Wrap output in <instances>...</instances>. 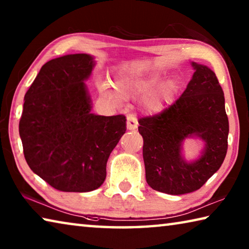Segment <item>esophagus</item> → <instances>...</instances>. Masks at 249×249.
I'll list each match as a JSON object with an SVG mask.
<instances>
[{
	"mask_svg": "<svg viewBox=\"0 0 249 249\" xmlns=\"http://www.w3.org/2000/svg\"><path fill=\"white\" fill-rule=\"evenodd\" d=\"M126 126H127V129L129 130L136 129L138 126V121L136 119V116L133 114H129L127 116V121H126Z\"/></svg>",
	"mask_w": 249,
	"mask_h": 249,
	"instance_id": "1",
	"label": "esophagus"
}]
</instances>
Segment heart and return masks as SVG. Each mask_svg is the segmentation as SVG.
I'll return each mask as SVG.
<instances>
[{"label": "heart", "instance_id": "1", "mask_svg": "<svg viewBox=\"0 0 249 249\" xmlns=\"http://www.w3.org/2000/svg\"><path fill=\"white\" fill-rule=\"evenodd\" d=\"M159 79L156 77L148 78H122L117 80L115 83L116 90L124 98H142L147 95L144 101V105L146 109L150 113H158L165 107L166 103L169 101L171 96V88L169 86H165L154 90L157 86ZM101 91L107 96L113 102L119 103L120 98L109 90L107 83L101 84Z\"/></svg>", "mask_w": 249, "mask_h": 249}]
</instances>
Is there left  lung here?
Returning <instances> with one entry per match:
<instances>
[{
	"label": "left lung",
	"instance_id": "1",
	"mask_svg": "<svg viewBox=\"0 0 249 249\" xmlns=\"http://www.w3.org/2000/svg\"><path fill=\"white\" fill-rule=\"evenodd\" d=\"M192 66L196 71L182 95L158 114L138 121L147 183L174 196L199 190L220 169L227 151L229 119L222 87L208 67ZM193 134L206 147L199 160L187 163L180 144Z\"/></svg>",
	"mask_w": 249,
	"mask_h": 249
}]
</instances>
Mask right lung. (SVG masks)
<instances>
[{"label": "right lung", "mask_w": 249, "mask_h": 249, "mask_svg": "<svg viewBox=\"0 0 249 249\" xmlns=\"http://www.w3.org/2000/svg\"><path fill=\"white\" fill-rule=\"evenodd\" d=\"M94 67L87 53L67 54L41 67L24 98L19 136L29 168L53 188L88 192L107 177L109 154L125 134L124 115L91 113L83 81Z\"/></svg>", "instance_id": "obj_1"}]
</instances>
